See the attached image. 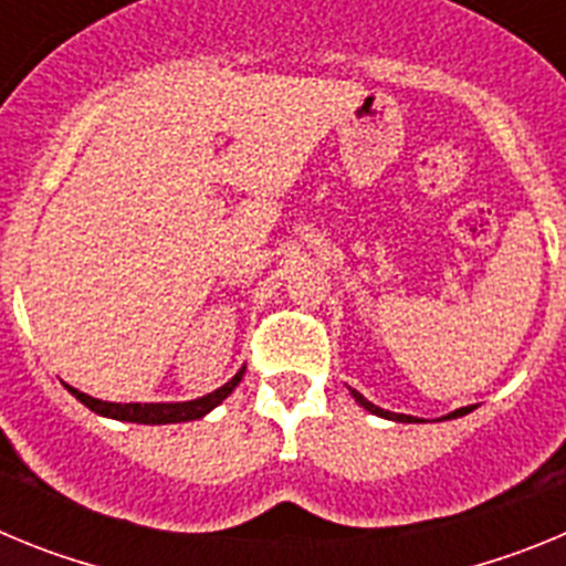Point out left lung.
<instances>
[{
  "mask_svg": "<svg viewBox=\"0 0 566 566\" xmlns=\"http://www.w3.org/2000/svg\"><path fill=\"white\" fill-rule=\"evenodd\" d=\"M352 397L357 399L359 405H363L365 411L377 413V417H382V419H394V422H419L417 417H408V413H391V411H382V408H379V405L368 402V399H365L363 394H359V391H354V388H352ZM470 411H473V405H468V408H459V411L448 413V417H442V419H457V417H464V413H470Z\"/></svg>",
  "mask_w": 566,
  "mask_h": 566,
  "instance_id": "obj_1",
  "label": "left lung"
}]
</instances>
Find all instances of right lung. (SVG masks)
I'll return each instance as SVG.
<instances>
[{"instance_id":"obj_1","label":"right lung","mask_w":566,"mask_h":566,"mask_svg":"<svg viewBox=\"0 0 566 566\" xmlns=\"http://www.w3.org/2000/svg\"><path fill=\"white\" fill-rule=\"evenodd\" d=\"M243 371L247 368H240L227 385H221L218 391L207 394V397L189 399V402H104V399L87 397L73 385H64L73 397L78 399L82 405H87L90 411L102 413V417L109 419H122V422H138V424H169V422H192V419L207 417L212 408L223 402L229 394L238 388V382L243 379Z\"/></svg>"}]
</instances>
